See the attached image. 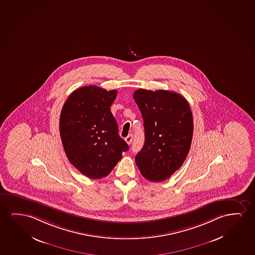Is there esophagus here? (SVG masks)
<instances>
[{
    "label": "esophagus",
    "mask_w": 255,
    "mask_h": 255,
    "mask_svg": "<svg viewBox=\"0 0 255 255\" xmlns=\"http://www.w3.org/2000/svg\"><path fill=\"white\" fill-rule=\"evenodd\" d=\"M126 142L128 144H131L132 140H133V134H128V136L125 138Z\"/></svg>",
    "instance_id": "obj_1"
}]
</instances>
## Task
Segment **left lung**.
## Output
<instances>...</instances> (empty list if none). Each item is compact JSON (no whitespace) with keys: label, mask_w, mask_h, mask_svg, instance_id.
Segmentation results:
<instances>
[{"label":"left lung","mask_w":255,"mask_h":255,"mask_svg":"<svg viewBox=\"0 0 255 255\" xmlns=\"http://www.w3.org/2000/svg\"><path fill=\"white\" fill-rule=\"evenodd\" d=\"M143 119L145 142L135 156L141 175L162 182L183 165L193 135V117L188 101L166 90L133 93Z\"/></svg>","instance_id":"1"}]
</instances>
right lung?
<instances>
[{"label":"right lung","mask_w":255,"mask_h":255,"mask_svg":"<svg viewBox=\"0 0 255 255\" xmlns=\"http://www.w3.org/2000/svg\"><path fill=\"white\" fill-rule=\"evenodd\" d=\"M116 90L83 86L65 101L59 119L62 143L69 161L92 179L108 176L128 145L118 133L110 107Z\"/></svg>","instance_id":"right-lung-1"}]
</instances>
